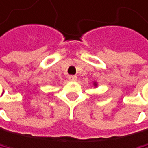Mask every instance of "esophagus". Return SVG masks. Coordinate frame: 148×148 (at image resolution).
<instances>
[{"label":"esophagus","mask_w":148,"mask_h":148,"mask_svg":"<svg viewBox=\"0 0 148 148\" xmlns=\"http://www.w3.org/2000/svg\"><path fill=\"white\" fill-rule=\"evenodd\" d=\"M68 79L70 81H76L77 80V77L75 75H69L68 76Z\"/></svg>","instance_id":"esophagus-1"}]
</instances>
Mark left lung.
<instances>
[{
	"mask_svg": "<svg viewBox=\"0 0 148 148\" xmlns=\"http://www.w3.org/2000/svg\"><path fill=\"white\" fill-rule=\"evenodd\" d=\"M94 86H97V83H94Z\"/></svg>",
	"mask_w": 148,
	"mask_h": 148,
	"instance_id": "obj_1",
	"label": "left lung"
}]
</instances>
